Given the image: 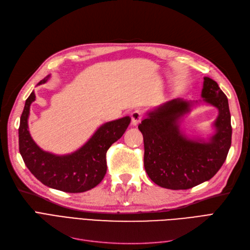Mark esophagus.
<instances>
[{
	"instance_id": "1",
	"label": "esophagus",
	"mask_w": 250,
	"mask_h": 250,
	"mask_svg": "<svg viewBox=\"0 0 250 250\" xmlns=\"http://www.w3.org/2000/svg\"><path fill=\"white\" fill-rule=\"evenodd\" d=\"M142 117H143V113L141 110L137 109L131 112V125L132 126H137L142 120Z\"/></svg>"
}]
</instances>
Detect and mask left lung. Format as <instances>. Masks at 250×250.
I'll use <instances>...</instances> for the list:
<instances>
[{
  "label": "left lung",
  "instance_id": "obj_1",
  "mask_svg": "<svg viewBox=\"0 0 250 250\" xmlns=\"http://www.w3.org/2000/svg\"><path fill=\"white\" fill-rule=\"evenodd\" d=\"M200 101L174 99L150 109L139 129L144 138V167L150 179L165 188L187 190L209 180L222 167L231 144L229 100L218 83L203 78ZM199 102L218 109L214 133L190 137L181 122Z\"/></svg>",
  "mask_w": 250,
  "mask_h": 250
}]
</instances>
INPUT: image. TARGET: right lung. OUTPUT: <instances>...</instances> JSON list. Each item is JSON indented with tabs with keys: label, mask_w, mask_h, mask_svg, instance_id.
I'll use <instances>...</instances> for the list:
<instances>
[{
	"label": "right lung",
	"mask_w": 250,
	"mask_h": 250,
	"mask_svg": "<svg viewBox=\"0 0 250 250\" xmlns=\"http://www.w3.org/2000/svg\"><path fill=\"white\" fill-rule=\"evenodd\" d=\"M50 76L48 75L37 85L46 83ZM34 101L33 90L26 100L19 128L20 153L30 172L44 186L66 193H82L99 185L107 170V150L124 134L130 117L102 124L79 149L58 155L42 150L30 134L28 119Z\"/></svg>",
	"instance_id": "add662e5"
}]
</instances>
